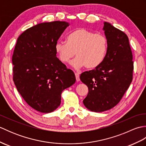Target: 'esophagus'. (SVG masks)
I'll use <instances>...</instances> for the list:
<instances>
[{"instance_id":"esophagus-1","label":"esophagus","mask_w":146,"mask_h":146,"mask_svg":"<svg viewBox=\"0 0 146 146\" xmlns=\"http://www.w3.org/2000/svg\"><path fill=\"white\" fill-rule=\"evenodd\" d=\"M75 77H76V82H79L80 81V75H79V74L78 73H75Z\"/></svg>"}]
</instances>
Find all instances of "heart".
<instances>
[{
    "instance_id": "1",
    "label": "heart",
    "mask_w": 146,
    "mask_h": 146,
    "mask_svg": "<svg viewBox=\"0 0 146 146\" xmlns=\"http://www.w3.org/2000/svg\"><path fill=\"white\" fill-rule=\"evenodd\" d=\"M107 45V39L102 34L79 28L68 35L66 42L56 43L55 51L63 63H68L76 52L77 56L70 62L71 66L77 70L85 66L92 69L103 61Z\"/></svg>"
}]
</instances>
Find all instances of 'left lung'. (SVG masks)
I'll return each instance as SVG.
<instances>
[{"instance_id": "8db88e82", "label": "left lung", "mask_w": 146, "mask_h": 146, "mask_svg": "<svg viewBox=\"0 0 146 146\" xmlns=\"http://www.w3.org/2000/svg\"><path fill=\"white\" fill-rule=\"evenodd\" d=\"M103 30L108 41L103 61L80 78L88 88L83 102L86 108L102 112L119 103L132 80L134 63L129 38L122 31L104 22Z\"/></svg>"}]
</instances>
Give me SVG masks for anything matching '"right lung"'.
I'll return each instance as SVG.
<instances>
[{"label": "right lung", "mask_w": 146, "mask_h": 146, "mask_svg": "<svg viewBox=\"0 0 146 146\" xmlns=\"http://www.w3.org/2000/svg\"><path fill=\"white\" fill-rule=\"evenodd\" d=\"M65 21L42 23L17 38L13 56V80L29 106L50 113L61 104L64 89L76 82L75 74L56 57L55 44L69 26Z\"/></svg>", "instance_id": "1"}]
</instances>
